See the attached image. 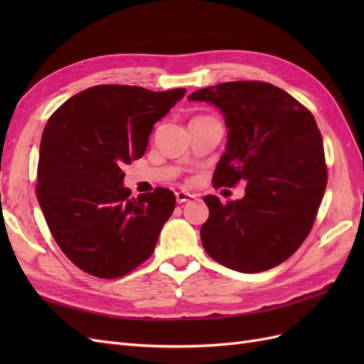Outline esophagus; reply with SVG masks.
<instances>
[{"instance_id": "1", "label": "esophagus", "mask_w": 364, "mask_h": 364, "mask_svg": "<svg viewBox=\"0 0 364 364\" xmlns=\"http://www.w3.org/2000/svg\"><path fill=\"white\" fill-rule=\"evenodd\" d=\"M193 194L190 193H185V191H178L176 193V200H178V203H185V202H190L193 199Z\"/></svg>"}]
</instances>
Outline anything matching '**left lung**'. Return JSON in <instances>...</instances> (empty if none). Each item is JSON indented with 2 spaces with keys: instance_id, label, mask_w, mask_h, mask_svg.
<instances>
[{
  "instance_id": "8db88e82",
  "label": "left lung",
  "mask_w": 364,
  "mask_h": 364,
  "mask_svg": "<svg viewBox=\"0 0 364 364\" xmlns=\"http://www.w3.org/2000/svg\"><path fill=\"white\" fill-rule=\"evenodd\" d=\"M190 102L220 109L228 144L214 186L247 182L226 205L206 196L200 229L206 253L225 267L258 273L279 266L313 228L326 188L322 135L305 106L266 82H226L193 92Z\"/></svg>"
}]
</instances>
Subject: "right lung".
<instances>
[{
	"label": "right lung",
	"mask_w": 364,
	"mask_h": 364,
	"mask_svg": "<svg viewBox=\"0 0 364 364\" xmlns=\"http://www.w3.org/2000/svg\"><path fill=\"white\" fill-rule=\"evenodd\" d=\"M185 92L92 86L65 102L43 129L38 200L62 252L92 277H124L155 250L176 197L167 188L130 197L123 168L144 155L153 124Z\"/></svg>",
	"instance_id": "right-lung-1"
}]
</instances>
